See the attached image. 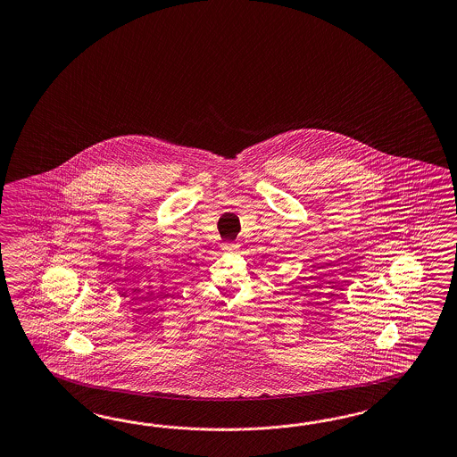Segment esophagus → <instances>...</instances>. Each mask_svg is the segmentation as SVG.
Listing matches in <instances>:
<instances>
[{
	"label": "esophagus",
	"mask_w": 457,
	"mask_h": 457,
	"mask_svg": "<svg viewBox=\"0 0 457 457\" xmlns=\"http://www.w3.org/2000/svg\"><path fill=\"white\" fill-rule=\"evenodd\" d=\"M238 244H235V242H227V244H223L222 248L225 252H235V250H238Z\"/></svg>",
	"instance_id": "34e87169"
}]
</instances>
